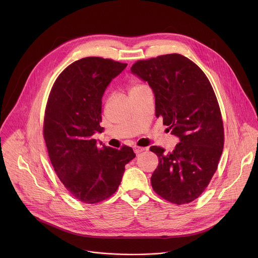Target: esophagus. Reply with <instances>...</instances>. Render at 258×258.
Returning <instances> with one entry per match:
<instances>
[{
    "mask_svg": "<svg viewBox=\"0 0 258 258\" xmlns=\"http://www.w3.org/2000/svg\"><path fill=\"white\" fill-rule=\"evenodd\" d=\"M134 151L136 154H140L145 151V148H141V147H134Z\"/></svg>",
    "mask_w": 258,
    "mask_h": 258,
    "instance_id": "1",
    "label": "esophagus"
}]
</instances>
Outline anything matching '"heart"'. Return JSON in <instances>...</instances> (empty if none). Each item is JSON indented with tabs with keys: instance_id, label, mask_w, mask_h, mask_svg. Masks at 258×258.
<instances>
[{
	"instance_id": "b5f03b06",
	"label": "heart",
	"mask_w": 258,
	"mask_h": 258,
	"mask_svg": "<svg viewBox=\"0 0 258 258\" xmlns=\"http://www.w3.org/2000/svg\"><path fill=\"white\" fill-rule=\"evenodd\" d=\"M142 87H143V86H140V85H134V86L131 87L130 92H132V91H134V90H137V89H140V88H142Z\"/></svg>"
}]
</instances>
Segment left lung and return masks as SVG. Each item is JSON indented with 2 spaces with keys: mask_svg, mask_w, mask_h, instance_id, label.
I'll return each mask as SVG.
<instances>
[{
  "mask_svg": "<svg viewBox=\"0 0 258 258\" xmlns=\"http://www.w3.org/2000/svg\"><path fill=\"white\" fill-rule=\"evenodd\" d=\"M131 71L148 83L156 117L179 140L168 153L150 147L159 158L152 188L171 203H190L208 186L224 149V124L213 89L204 72L179 54L138 61Z\"/></svg>",
  "mask_w": 258,
  "mask_h": 258,
  "instance_id": "8db88e82",
  "label": "left lung"
}]
</instances>
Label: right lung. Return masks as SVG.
<instances>
[{
  "label": "right lung",
  "mask_w": 258,
  "mask_h": 258,
  "mask_svg": "<svg viewBox=\"0 0 258 258\" xmlns=\"http://www.w3.org/2000/svg\"><path fill=\"white\" fill-rule=\"evenodd\" d=\"M126 66L100 57L83 58L61 72L49 96L44 119L49 157L65 188L84 203L115 193L125 164L136 157L131 147L101 148L93 139L102 131L103 95Z\"/></svg>",
  "instance_id": "1"
}]
</instances>
